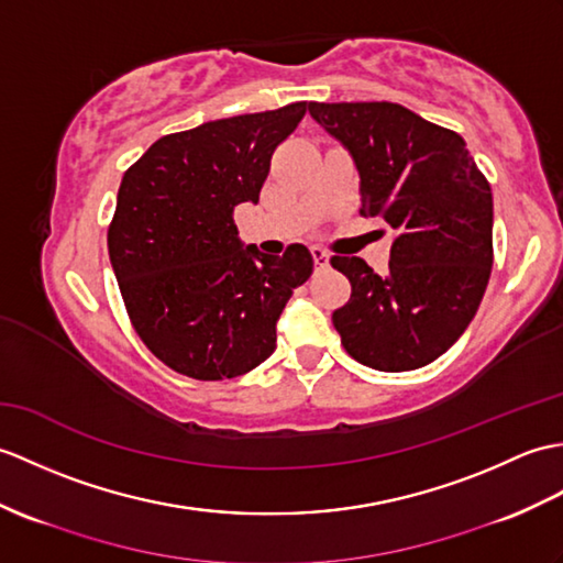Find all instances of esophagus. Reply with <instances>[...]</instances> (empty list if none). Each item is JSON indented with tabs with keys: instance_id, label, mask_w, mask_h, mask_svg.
<instances>
[{
	"instance_id": "1",
	"label": "esophagus",
	"mask_w": 563,
	"mask_h": 563,
	"mask_svg": "<svg viewBox=\"0 0 563 563\" xmlns=\"http://www.w3.org/2000/svg\"><path fill=\"white\" fill-rule=\"evenodd\" d=\"M311 258L317 268H329V264H331V254L321 250V246H311Z\"/></svg>"
}]
</instances>
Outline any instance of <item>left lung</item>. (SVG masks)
Returning a JSON list of instances; mask_svg holds the SVG:
<instances>
[{
  "mask_svg": "<svg viewBox=\"0 0 563 563\" xmlns=\"http://www.w3.org/2000/svg\"><path fill=\"white\" fill-rule=\"evenodd\" d=\"M360 173L362 216L396 230L388 273L333 256L352 295L333 311L350 357L410 372L443 355L467 329L492 273L494 203L465 141L398 102H309Z\"/></svg>",
  "mask_w": 563,
  "mask_h": 563,
  "instance_id": "left-lung-1",
  "label": "left lung"
}]
</instances>
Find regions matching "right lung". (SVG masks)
<instances>
[{"instance_id": "right-lung-1", "label": "right lung", "mask_w": 563, "mask_h": 563, "mask_svg": "<svg viewBox=\"0 0 563 563\" xmlns=\"http://www.w3.org/2000/svg\"><path fill=\"white\" fill-rule=\"evenodd\" d=\"M307 102L158 139L126 169L108 230L110 264L139 338L169 369L222 382L276 350V323L313 258L244 246L234 208L258 203L271 155Z\"/></svg>"}]
</instances>
